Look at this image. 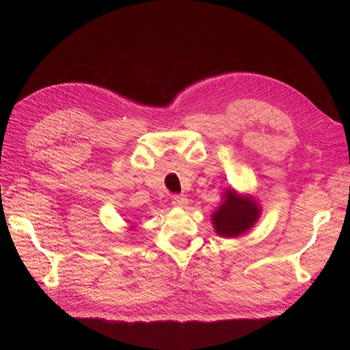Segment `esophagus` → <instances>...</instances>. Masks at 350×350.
Here are the masks:
<instances>
[{
	"instance_id": "esophagus-1",
	"label": "esophagus",
	"mask_w": 350,
	"mask_h": 350,
	"mask_svg": "<svg viewBox=\"0 0 350 350\" xmlns=\"http://www.w3.org/2000/svg\"><path fill=\"white\" fill-rule=\"evenodd\" d=\"M172 204L175 207H181L185 208L188 206V198L185 196H174L172 197Z\"/></svg>"
}]
</instances>
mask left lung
Returning a JSON list of instances; mask_svg holds the SVG:
<instances>
[{"label":"left lung","instance_id":"1","mask_svg":"<svg viewBox=\"0 0 350 350\" xmlns=\"http://www.w3.org/2000/svg\"><path fill=\"white\" fill-rule=\"evenodd\" d=\"M261 216V206L250 194L228 187L221 203L211 215L215 232L221 238H238L254 228Z\"/></svg>","mask_w":350,"mask_h":350}]
</instances>
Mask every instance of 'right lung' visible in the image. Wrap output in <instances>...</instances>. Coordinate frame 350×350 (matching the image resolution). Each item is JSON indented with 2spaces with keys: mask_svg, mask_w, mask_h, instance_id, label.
<instances>
[{
  "mask_svg": "<svg viewBox=\"0 0 350 350\" xmlns=\"http://www.w3.org/2000/svg\"><path fill=\"white\" fill-rule=\"evenodd\" d=\"M133 228H134V226H131V229H133Z\"/></svg>",
  "mask_w": 350,
  "mask_h": 350,
  "instance_id": "1",
  "label": "right lung"
}]
</instances>
